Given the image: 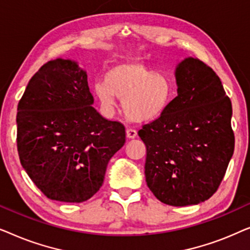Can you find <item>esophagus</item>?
<instances>
[{
  "instance_id": "34e87169",
  "label": "esophagus",
  "mask_w": 250,
  "mask_h": 250,
  "mask_svg": "<svg viewBox=\"0 0 250 250\" xmlns=\"http://www.w3.org/2000/svg\"><path fill=\"white\" fill-rule=\"evenodd\" d=\"M136 135H138V132H136L135 129L133 128L126 129V136H127L128 139H135Z\"/></svg>"
}]
</instances>
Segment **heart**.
Listing matches in <instances>:
<instances>
[{
	"mask_svg": "<svg viewBox=\"0 0 250 250\" xmlns=\"http://www.w3.org/2000/svg\"><path fill=\"white\" fill-rule=\"evenodd\" d=\"M94 95L105 110L122 101L126 117L136 123H149L159 118L173 100L174 88L168 77L157 75L139 60H125L112 64L104 81L93 85Z\"/></svg>",
	"mask_w": 250,
	"mask_h": 250,
	"instance_id": "heart-1",
	"label": "heart"
}]
</instances>
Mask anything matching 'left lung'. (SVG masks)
Masks as SVG:
<instances>
[{"label":"left lung","instance_id":"obj_1","mask_svg":"<svg viewBox=\"0 0 250 250\" xmlns=\"http://www.w3.org/2000/svg\"><path fill=\"white\" fill-rule=\"evenodd\" d=\"M177 97L139 131L146 146V181L170 206L198 205L216 192L233 155L232 104L220 77L188 57L175 68Z\"/></svg>","mask_w":250,"mask_h":250}]
</instances>
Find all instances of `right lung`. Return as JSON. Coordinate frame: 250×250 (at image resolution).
<instances>
[{"label":"right lung","mask_w":250,"mask_h":250,"mask_svg":"<svg viewBox=\"0 0 250 250\" xmlns=\"http://www.w3.org/2000/svg\"><path fill=\"white\" fill-rule=\"evenodd\" d=\"M93 104L86 71L62 58L44 63L20 99V163L50 199H90L104 183L109 160L124 146V125L102 117Z\"/></svg>","instance_id":"add662e5"}]
</instances>
